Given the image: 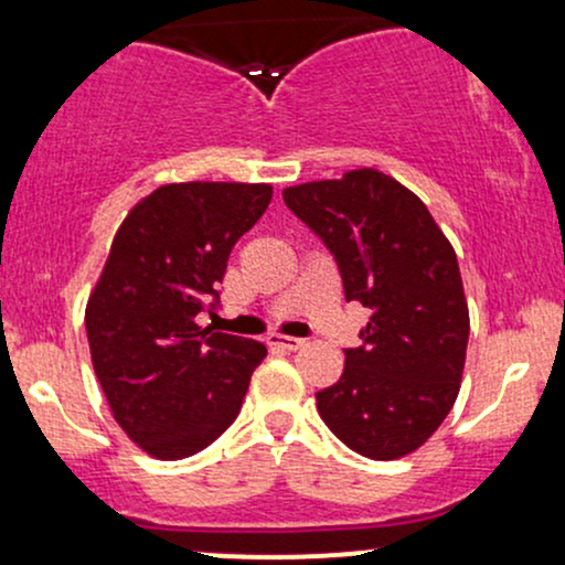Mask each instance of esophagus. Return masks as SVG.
Segmentation results:
<instances>
[{
    "mask_svg": "<svg viewBox=\"0 0 565 565\" xmlns=\"http://www.w3.org/2000/svg\"><path fill=\"white\" fill-rule=\"evenodd\" d=\"M268 345H270V348H281V350H300V348L305 345V340H300V337L268 334Z\"/></svg>",
    "mask_w": 565,
    "mask_h": 565,
    "instance_id": "34e87169",
    "label": "esophagus"
}]
</instances>
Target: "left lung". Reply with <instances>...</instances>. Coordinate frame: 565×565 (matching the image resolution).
I'll return each instance as SVG.
<instances>
[{
  "mask_svg": "<svg viewBox=\"0 0 565 565\" xmlns=\"http://www.w3.org/2000/svg\"><path fill=\"white\" fill-rule=\"evenodd\" d=\"M284 204L334 257L345 300L372 313L342 377L316 393L321 419L369 459L419 449L457 401L468 350L451 244L423 201L377 170L287 188Z\"/></svg>",
  "mask_w": 565,
  "mask_h": 565,
  "instance_id": "1",
  "label": "left lung"
}]
</instances>
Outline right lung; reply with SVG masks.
I'll use <instances>...</instances> for the list:
<instances>
[{"mask_svg": "<svg viewBox=\"0 0 565 565\" xmlns=\"http://www.w3.org/2000/svg\"><path fill=\"white\" fill-rule=\"evenodd\" d=\"M270 196V185H161L116 231L84 327L116 423L151 457L185 459L223 436L268 355L196 316L220 305L231 249Z\"/></svg>", "mask_w": 565, "mask_h": 565, "instance_id": "add662e5", "label": "right lung"}]
</instances>
